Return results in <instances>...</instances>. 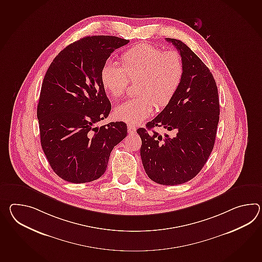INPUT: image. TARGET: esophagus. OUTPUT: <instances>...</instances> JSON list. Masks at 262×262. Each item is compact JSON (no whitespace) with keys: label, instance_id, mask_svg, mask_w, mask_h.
I'll use <instances>...</instances> for the list:
<instances>
[{"label":"esophagus","instance_id":"34e87169","mask_svg":"<svg viewBox=\"0 0 262 262\" xmlns=\"http://www.w3.org/2000/svg\"><path fill=\"white\" fill-rule=\"evenodd\" d=\"M128 132L129 134H134L136 132V128L133 125H128Z\"/></svg>","mask_w":262,"mask_h":262}]
</instances>
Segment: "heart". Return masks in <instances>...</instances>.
I'll use <instances>...</instances> for the list:
<instances>
[{
    "label": "heart",
    "mask_w": 262,
    "mask_h": 262,
    "mask_svg": "<svg viewBox=\"0 0 262 262\" xmlns=\"http://www.w3.org/2000/svg\"><path fill=\"white\" fill-rule=\"evenodd\" d=\"M184 74L181 54L164 52L148 43H141L127 50L121 56V66L108 61L100 70V82L113 98L125 93L128 80L140 78L139 97L117 105L114 111L118 120L138 124L153 113L154 106L162 108L174 98Z\"/></svg>",
    "instance_id": "heart-1"
}]
</instances>
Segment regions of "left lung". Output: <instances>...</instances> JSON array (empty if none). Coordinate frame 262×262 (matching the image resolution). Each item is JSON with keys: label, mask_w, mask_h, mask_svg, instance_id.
Listing matches in <instances>:
<instances>
[{"label": "left lung", "mask_w": 262, "mask_h": 262, "mask_svg": "<svg viewBox=\"0 0 262 262\" xmlns=\"http://www.w3.org/2000/svg\"><path fill=\"white\" fill-rule=\"evenodd\" d=\"M183 60L184 74L174 98L145 128L137 129L145 173L162 185L191 181L203 168L215 142L220 105L208 67L182 41L166 38ZM163 127L173 134L152 130Z\"/></svg>", "instance_id": "1"}]
</instances>
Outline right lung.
I'll use <instances>...</instances> for the list:
<instances>
[{
    "instance_id": "obj_1",
    "label": "right lung",
    "mask_w": 262,
    "mask_h": 262,
    "mask_svg": "<svg viewBox=\"0 0 262 262\" xmlns=\"http://www.w3.org/2000/svg\"><path fill=\"white\" fill-rule=\"evenodd\" d=\"M129 40L85 36L66 47L47 70L37 105L42 149L54 173L71 183L104 174L111 151L128 134L125 123L95 125L110 114L100 70Z\"/></svg>"
}]
</instances>
